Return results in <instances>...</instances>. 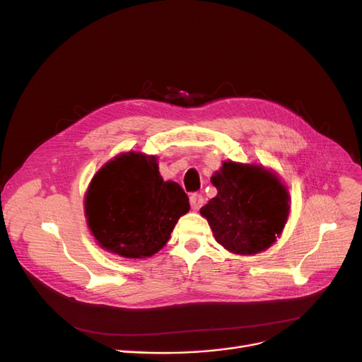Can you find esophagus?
Segmentation results:
<instances>
[{"label":"esophagus","mask_w":362,"mask_h":362,"mask_svg":"<svg viewBox=\"0 0 362 362\" xmlns=\"http://www.w3.org/2000/svg\"><path fill=\"white\" fill-rule=\"evenodd\" d=\"M203 203H204V197L202 194L194 193V194L189 196V204H191V209H193V210H199L203 206Z\"/></svg>","instance_id":"esophagus-1"}]
</instances>
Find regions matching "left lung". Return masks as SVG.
<instances>
[{
	"mask_svg": "<svg viewBox=\"0 0 362 362\" xmlns=\"http://www.w3.org/2000/svg\"><path fill=\"white\" fill-rule=\"evenodd\" d=\"M210 181L218 194L200 214L222 247L250 256L264 251L281 235L291 206L278 175L259 165L229 160Z\"/></svg>",
	"mask_w": 362,
	"mask_h": 362,
	"instance_id": "obj_1",
	"label": "left lung"
}]
</instances>
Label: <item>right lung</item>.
<instances>
[{
	"label": "right lung",
	"instance_id": "right-lung-1",
	"mask_svg": "<svg viewBox=\"0 0 362 362\" xmlns=\"http://www.w3.org/2000/svg\"><path fill=\"white\" fill-rule=\"evenodd\" d=\"M156 156L122 153L93 177L84 214L96 243L125 259L153 256L189 210L180 184L163 181Z\"/></svg>",
	"mask_w": 362,
	"mask_h": 362
}]
</instances>
